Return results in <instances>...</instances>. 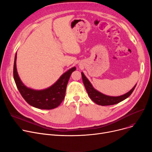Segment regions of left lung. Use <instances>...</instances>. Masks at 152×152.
Instances as JSON below:
<instances>
[{
  "label": "left lung",
  "mask_w": 152,
  "mask_h": 152,
  "mask_svg": "<svg viewBox=\"0 0 152 152\" xmlns=\"http://www.w3.org/2000/svg\"><path fill=\"white\" fill-rule=\"evenodd\" d=\"M82 75V79L84 83V85L85 86V88L87 91V94H88L89 97L91 99V100L97 103V105H102V106H107V105H112L116 104L121 101L125 100L128 97H129L134 91V89L136 85H135L133 88L127 93H126L124 95H121V96L118 97H111V96H107L104 94H103L99 91L95 90L94 87H92V84L89 82L88 79L85 76L84 73H81Z\"/></svg>",
  "instance_id": "8db88e82"
}]
</instances>
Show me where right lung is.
<instances>
[{"instance_id":"add662e5","label":"right lung","mask_w":152,"mask_h":152,"mask_svg":"<svg viewBox=\"0 0 152 152\" xmlns=\"http://www.w3.org/2000/svg\"><path fill=\"white\" fill-rule=\"evenodd\" d=\"M17 53L13 65V77L17 88L23 98L29 104L39 109L51 110L60 105L65 96L69 77L76 68L73 67L64 73L53 86L42 91H36L26 87L21 81L16 66Z\"/></svg>"}]
</instances>
